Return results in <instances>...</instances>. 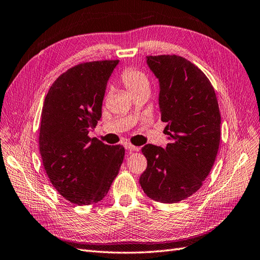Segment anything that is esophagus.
I'll list each match as a JSON object with an SVG mask.
<instances>
[{
  "instance_id": "1",
  "label": "esophagus",
  "mask_w": 260,
  "mask_h": 260,
  "mask_svg": "<svg viewBox=\"0 0 260 260\" xmlns=\"http://www.w3.org/2000/svg\"><path fill=\"white\" fill-rule=\"evenodd\" d=\"M125 148L126 149H128L129 151H138L139 150L138 147L132 145L131 143H125Z\"/></svg>"
}]
</instances>
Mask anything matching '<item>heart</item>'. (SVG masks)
Here are the masks:
<instances>
[{"instance_id":"obj_1","label":"heart","mask_w":260,"mask_h":260,"mask_svg":"<svg viewBox=\"0 0 260 260\" xmlns=\"http://www.w3.org/2000/svg\"><path fill=\"white\" fill-rule=\"evenodd\" d=\"M120 79L133 95L140 92H149L150 80L143 71L135 68H127L121 73Z\"/></svg>"}]
</instances>
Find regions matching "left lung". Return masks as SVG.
<instances>
[{
	"instance_id": "obj_1",
	"label": "left lung",
	"mask_w": 260,
	"mask_h": 260,
	"mask_svg": "<svg viewBox=\"0 0 260 260\" xmlns=\"http://www.w3.org/2000/svg\"><path fill=\"white\" fill-rule=\"evenodd\" d=\"M159 79L161 121L167 124L166 149L148 144L147 169L139 179L145 194L163 204L191 196L209 175L220 145L221 115L214 89L205 74L179 55H149Z\"/></svg>"
}]
</instances>
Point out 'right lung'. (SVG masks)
Returning <instances> with one entry per match:
<instances>
[{
  "mask_svg": "<svg viewBox=\"0 0 260 260\" xmlns=\"http://www.w3.org/2000/svg\"><path fill=\"white\" fill-rule=\"evenodd\" d=\"M118 60L80 63L58 76L44 99L39 148L53 187L75 205L103 199L120 171L125 149L88 136L101 117L108 79Z\"/></svg>",
  "mask_w": 260,
  "mask_h": 260,
  "instance_id": "right-lung-1",
  "label": "right lung"
}]
</instances>
